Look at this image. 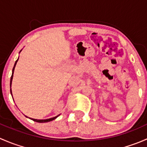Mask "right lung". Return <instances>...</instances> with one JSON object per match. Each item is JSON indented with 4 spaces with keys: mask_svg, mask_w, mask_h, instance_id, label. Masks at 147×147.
I'll use <instances>...</instances> for the list:
<instances>
[{
    "mask_svg": "<svg viewBox=\"0 0 147 147\" xmlns=\"http://www.w3.org/2000/svg\"><path fill=\"white\" fill-rule=\"evenodd\" d=\"M21 50L20 51V53L21 52ZM19 58V57H18ZM18 60L16 61V63H15L14 65V67H13V71H12V76L11 78H10V93H11L12 94V90H11V84H12V80H13V73H14V69H15V67H16V65L17 64V62L18 60ZM58 116H60V115H57V116L56 117H52V118H50V119H32V118H30V119L33 120V121H36V122H39V123H45V122H48V121H53V120L55 119Z\"/></svg>",
    "mask_w": 147,
    "mask_h": 147,
    "instance_id": "obj_1",
    "label": "right lung"
}]
</instances>
